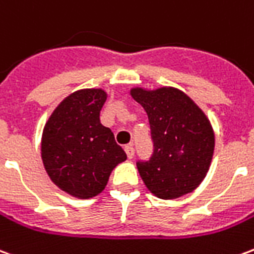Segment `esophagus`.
<instances>
[{
    "instance_id": "1",
    "label": "esophagus",
    "mask_w": 254,
    "mask_h": 254,
    "mask_svg": "<svg viewBox=\"0 0 254 254\" xmlns=\"http://www.w3.org/2000/svg\"><path fill=\"white\" fill-rule=\"evenodd\" d=\"M125 152H127V158L132 159L133 155H134V148H133L132 145H127V147H125Z\"/></svg>"
}]
</instances>
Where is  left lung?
<instances>
[{
  "label": "left lung",
  "instance_id": "obj_1",
  "mask_svg": "<svg viewBox=\"0 0 254 254\" xmlns=\"http://www.w3.org/2000/svg\"><path fill=\"white\" fill-rule=\"evenodd\" d=\"M151 127L154 154L137 170L154 196L173 200L196 189L212 162L215 133L205 113L181 89H130Z\"/></svg>",
  "mask_w": 254,
  "mask_h": 254
}]
</instances>
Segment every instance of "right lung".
Listing matches in <instances>:
<instances>
[{"mask_svg":"<svg viewBox=\"0 0 254 254\" xmlns=\"http://www.w3.org/2000/svg\"><path fill=\"white\" fill-rule=\"evenodd\" d=\"M107 99L102 88L74 91L54 109L43 127L41 155L54 185L76 198H91L107 185L111 171L127 160L99 114Z\"/></svg>","mask_w":254,"mask_h":254,"instance_id":"1","label":"right lung"}]
</instances>
